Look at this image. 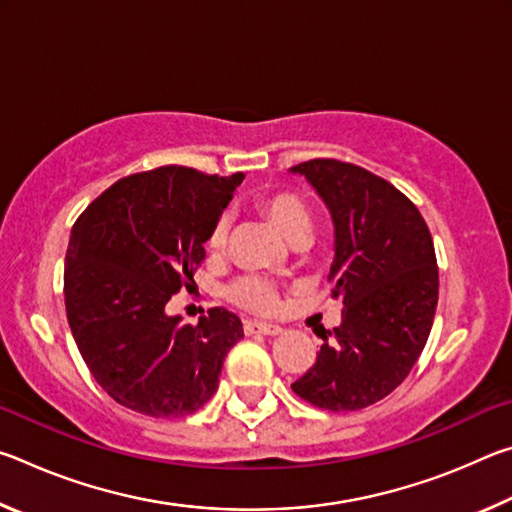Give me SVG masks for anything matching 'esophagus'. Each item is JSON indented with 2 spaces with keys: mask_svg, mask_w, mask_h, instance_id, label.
Listing matches in <instances>:
<instances>
[{
  "mask_svg": "<svg viewBox=\"0 0 512 512\" xmlns=\"http://www.w3.org/2000/svg\"><path fill=\"white\" fill-rule=\"evenodd\" d=\"M244 332L246 334H266V336H275L282 332L280 325L273 323H264V320H246L244 323Z\"/></svg>",
  "mask_w": 512,
  "mask_h": 512,
  "instance_id": "esophagus-1",
  "label": "esophagus"
}]
</instances>
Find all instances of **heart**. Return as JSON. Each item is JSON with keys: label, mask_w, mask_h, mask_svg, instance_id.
<instances>
[{"label": "heart", "mask_w": 512, "mask_h": 512, "mask_svg": "<svg viewBox=\"0 0 512 512\" xmlns=\"http://www.w3.org/2000/svg\"><path fill=\"white\" fill-rule=\"evenodd\" d=\"M255 205L257 212L262 214L273 228L280 230V235L284 239H289L291 244H298V241L307 237V232L311 228V212L307 203L302 201L298 194L287 192V189H277V192H266L259 196ZM228 232V219H225V216L216 219L210 237H207V248H210L212 253H223L225 246H228ZM228 296L235 305L257 311V314H268V311H275L277 305H280L277 287L262 275L239 277V280L230 287Z\"/></svg>", "instance_id": "1"}]
</instances>
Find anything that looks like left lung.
Segmentation results:
<instances>
[{"mask_svg": "<svg viewBox=\"0 0 512 512\" xmlns=\"http://www.w3.org/2000/svg\"><path fill=\"white\" fill-rule=\"evenodd\" d=\"M309 180L334 221L327 280L343 300L334 341L291 384L318 409L359 411L409 375L429 339L438 305L431 232L400 189L363 167L316 158L291 167Z\"/></svg>", "mask_w": 512, "mask_h": 512, "instance_id": "left-lung-1", "label": "left lung"}]
</instances>
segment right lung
Returning <instances> with one entry per match:
<instances>
[{"label":"right lung","mask_w":512,"mask_h":512,"mask_svg":"<svg viewBox=\"0 0 512 512\" xmlns=\"http://www.w3.org/2000/svg\"><path fill=\"white\" fill-rule=\"evenodd\" d=\"M244 173L160 167L117 180L76 219L65 255V309L76 348L112 400L151 418H183L219 388L244 327L212 307L198 325L169 316L194 282L223 207Z\"/></svg>","instance_id":"add662e5"}]
</instances>
